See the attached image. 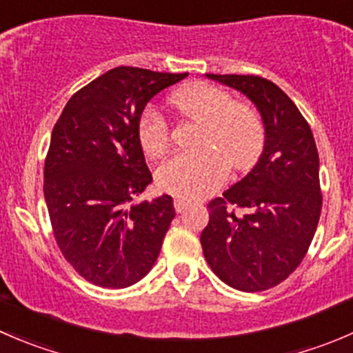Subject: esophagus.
Instances as JSON below:
<instances>
[{"mask_svg": "<svg viewBox=\"0 0 353 353\" xmlns=\"http://www.w3.org/2000/svg\"><path fill=\"white\" fill-rule=\"evenodd\" d=\"M188 205H190V201H188V199H184V198H176V199H174V208H176L177 213L184 212V210L188 208Z\"/></svg>", "mask_w": 353, "mask_h": 353, "instance_id": "obj_1", "label": "esophagus"}]
</instances>
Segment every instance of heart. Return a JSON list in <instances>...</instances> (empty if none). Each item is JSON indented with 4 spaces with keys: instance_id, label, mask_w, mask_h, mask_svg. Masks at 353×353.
I'll return each mask as SVG.
<instances>
[{
    "instance_id": "1",
    "label": "heart",
    "mask_w": 353,
    "mask_h": 353,
    "mask_svg": "<svg viewBox=\"0 0 353 353\" xmlns=\"http://www.w3.org/2000/svg\"><path fill=\"white\" fill-rule=\"evenodd\" d=\"M183 116L203 123L201 150L177 152L157 169V183L165 193L203 198L219 190L232 169H249L265 143V128L254 109L234 102L223 88L205 81L184 85L170 97ZM138 138L145 154L157 157L169 145V124L157 109H145L138 121Z\"/></svg>"
}]
</instances>
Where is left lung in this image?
Masks as SVG:
<instances>
[{
  "instance_id": "1",
  "label": "left lung",
  "mask_w": 353,
  "mask_h": 353,
  "mask_svg": "<svg viewBox=\"0 0 353 353\" xmlns=\"http://www.w3.org/2000/svg\"><path fill=\"white\" fill-rule=\"evenodd\" d=\"M244 94L259 110L265 147L251 172L210 201L205 259L227 285L261 292L304 259L321 215L319 155L307 121L273 81L254 74H206Z\"/></svg>"
}]
</instances>
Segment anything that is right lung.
<instances>
[{
  "label": "right lung",
  "mask_w": 353,
  "mask_h": 353,
  "mask_svg": "<svg viewBox=\"0 0 353 353\" xmlns=\"http://www.w3.org/2000/svg\"><path fill=\"white\" fill-rule=\"evenodd\" d=\"M188 73L119 66L68 101L51 134L44 198L56 243L87 282L126 288L155 265L176 216L169 194L134 205L152 172L138 138L145 105Z\"/></svg>",
  "instance_id": "1"
}]
</instances>
